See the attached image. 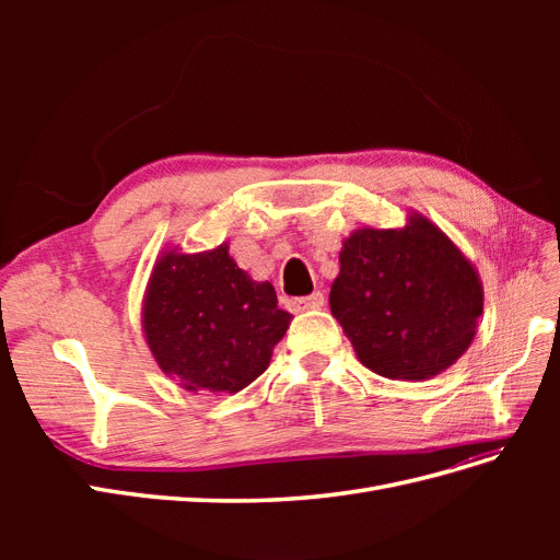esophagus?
<instances>
[{
  "instance_id": "34e87169",
  "label": "esophagus",
  "mask_w": 560,
  "mask_h": 560,
  "mask_svg": "<svg viewBox=\"0 0 560 560\" xmlns=\"http://www.w3.org/2000/svg\"><path fill=\"white\" fill-rule=\"evenodd\" d=\"M322 306H325V294L322 292H313L311 296H303V299L294 301L296 311H317Z\"/></svg>"
}]
</instances>
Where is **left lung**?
Segmentation results:
<instances>
[{"mask_svg": "<svg viewBox=\"0 0 560 560\" xmlns=\"http://www.w3.org/2000/svg\"><path fill=\"white\" fill-rule=\"evenodd\" d=\"M331 315L358 360L393 381H428L463 358L483 313L479 270L428 217L362 226L343 241Z\"/></svg>", "mask_w": 560, "mask_h": 560, "instance_id": "1", "label": "left lung"}]
</instances>
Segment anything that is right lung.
<instances>
[{
    "label": "right lung",
    "instance_id": "right-lung-1",
    "mask_svg": "<svg viewBox=\"0 0 560 560\" xmlns=\"http://www.w3.org/2000/svg\"><path fill=\"white\" fill-rule=\"evenodd\" d=\"M290 322L273 284L238 268L229 243L196 254L165 247L142 301L151 354L189 393H241L268 369Z\"/></svg>",
    "mask_w": 560,
    "mask_h": 560
}]
</instances>
